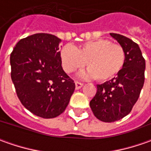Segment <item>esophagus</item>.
Segmentation results:
<instances>
[{
	"label": "esophagus",
	"instance_id": "1",
	"mask_svg": "<svg viewBox=\"0 0 151 151\" xmlns=\"http://www.w3.org/2000/svg\"><path fill=\"white\" fill-rule=\"evenodd\" d=\"M83 86V84L81 83V82H79V81H76V90H78V89H80L81 86Z\"/></svg>",
	"mask_w": 151,
	"mask_h": 151
}]
</instances>
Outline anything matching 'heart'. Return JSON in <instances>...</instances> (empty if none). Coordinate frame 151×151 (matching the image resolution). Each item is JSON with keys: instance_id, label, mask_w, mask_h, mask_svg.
<instances>
[{"instance_id": "obj_1", "label": "heart", "mask_w": 151, "mask_h": 151, "mask_svg": "<svg viewBox=\"0 0 151 151\" xmlns=\"http://www.w3.org/2000/svg\"><path fill=\"white\" fill-rule=\"evenodd\" d=\"M60 60L64 70L75 72L86 63L89 69L80 74L83 78H94L105 81L117 76L125 63V52L119 44L108 39L89 41L79 49L72 44L65 45L60 50Z\"/></svg>"}]
</instances>
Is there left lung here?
<instances>
[{"label":"left lung","mask_w":151,"mask_h":151,"mask_svg":"<svg viewBox=\"0 0 151 151\" xmlns=\"http://www.w3.org/2000/svg\"><path fill=\"white\" fill-rule=\"evenodd\" d=\"M110 35L124 50V65L117 76L96 86L97 91L90 101L95 117L106 123L118 121L130 113L144 86L145 70V60L136 43L118 33Z\"/></svg>","instance_id":"obj_1"}]
</instances>
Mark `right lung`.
Returning a JSON list of instances; mask_svg holds the SVG:
<instances>
[{
    "mask_svg": "<svg viewBox=\"0 0 151 151\" xmlns=\"http://www.w3.org/2000/svg\"><path fill=\"white\" fill-rule=\"evenodd\" d=\"M60 42L55 35L36 33L21 39L10 56L17 95L28 111L43 119L60 115L76 88L61 66Z\"/></svg>",
    "mask_w": 151,
    "mask_h": 151,
    "instance_id": "right-lung-1",
    "label": "right lung"
}]
</instances>
